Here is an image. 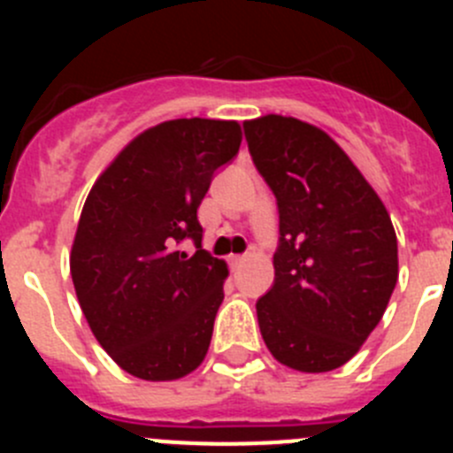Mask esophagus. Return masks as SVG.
<instances>
[{"label": "esophagus", "mask_w": 453, "mask_h": 453, "mask_svg": "<svg viewBox=\"0 0 453 453\" xmlns=\"http://www.w3.org/2000/svg\"><path fill=\"white\" fill-rule=\"evenodd\" d=\"M245 261H247L245 254H242V256H231V265H234V267H240Z\"/></svg>", "instance_id": "obj_1"}]
</instances>
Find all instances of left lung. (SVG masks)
I'll use <instances>...</instances> for the list:
<instances>
[{
    "instance_id": "left-lung-1",
    "label": "left lung",
    "mask_w": 453,
    "mask_h": 453,
    "mask_svg": "<svg viewBox=\"0 0 453 453\" xmlns=\"http://www.w3.org/2000/svg\"><path fill=\"white\" fill-rule=\"evenodd\" d=\"M242 129L279 211L274 283L256 302L261 335L292 370H335L381 322L397 283L390 215L318 127L265 115Z\"/></svg>"
}]
</instances>
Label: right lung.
<instances>
[{
    "label": "right lung",
    "instance_id": "obj_1",
    "mask_svg": "<svg viewBox=\"0 0 453 453\" xmlns=\"http://www.w3.org/2000/svg\"><path fill=\"white\" fill-rule=\"evenodd\" d=\"M240 140L238 122L158 124L119 151L83 203L74 290L99 345L138 379H181L206 356L229 272L202 250L197 208Z\"/></svg>",
    "mask_w": 453,
    "mask_h": 453
}]
</instances>
